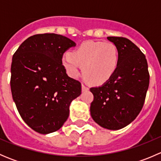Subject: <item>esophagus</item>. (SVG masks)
<instances>
[{
    "label": "esophagus",
    "mask_w": 161,
    "mask_h": 161,
    "mask_svg": "<svg viewBox=\"0 0 161 161\" xmlns=\"http://www.w3.org/2000/svg\"><path fill=\"white\" fill-rule=\"evenodd\" d=\"M82 90L83 91V92L89 90V87L87 86L86 85H85V84H82Z\"/></svg>",
    "instance_id": "esophagus-1"
}]
</instances>
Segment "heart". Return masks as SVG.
Segmentation results:
<instances>
[{
    "label": "heart",
    "instance_id": "b5f03b06",
    "mask_svg": "<svg viewBox=\"0 0 161 161\" xmlns=\"http://www.w3.org/2000/svg\"><path fill=\"white\" fill-rule=\"evenodd\" d=\"M63 67L71 77L83 73L92 83L102 85L111 79L119 64L116 46L110 42L89 40L79 45L61 59Z\"/></svg>",
    "mask_w": 161,
    "mask_h": 161
}]
</instances>
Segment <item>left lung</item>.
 Masks as SVG:
<instances>
[{
  "mask_svg": "<svg viewBox=\"0 0 161 161\" xmlns=\"http://www.w3.org/2000/svg\"><path fill=\"white\" fill-rule=\"evenodd\" d=\"M116 46L119 64L109 81L92 87L90 114L101 127L118 130L136 119L143 107L150 82L147 59L140 49L124 37L108 36Z\"/></svg>",
  "mask_w": 161,
  "mask_h": 161,
  "instance_id": "left-lung-1",
  "label": "left lung"
}]
</instances>
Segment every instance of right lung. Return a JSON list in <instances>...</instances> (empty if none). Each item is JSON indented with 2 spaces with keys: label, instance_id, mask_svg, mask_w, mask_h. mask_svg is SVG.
Instances as JSON below:
<instances>
[{
  "label": "right lung",
  "instance_id": "1",
  "mask_svg": "<svg viewBox=\"0 0 161 161\" xmlns=\"http://www.w3.org/2000/svg\"><path fill=\"white\" fill-rule=\"evenodd\" d=\"M75 45L64 36L37 34L26 39L13 55V100L23 121L36 132L49 134L61 129L71 101L81 94V83L68 75L61 63L64 52Z\"/></svg>",
  "mask_w": 161,
  "mask_h": 161
}]
</instances>
